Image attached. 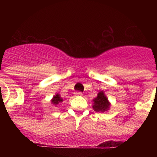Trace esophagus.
<instances>
[{
	"instance_id": "1",
	"label": "esophagus",
	"mask_w": 157,
	"mask_h": 157,
	"mask_svg": "<svg viewBox=\"0 0 157 157\" xmlns=\"http://www.w3.org/2000/svg\"><path fill=\"white\" fill-rule=\"evenodd\" d=\"M75 96H82V92H75Z\"/></svg>"
}]
</instances>
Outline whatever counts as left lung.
<instances>
[{
  "mask_svg": "<svg viewBox=\"0 0 157 157\" xmlns=\"http://www.w3.org/2000/svg\"><path fill=\"white\" fill-rule=\"evenodd\" d=\"M93 101H94L93 108L96 112H104L108 110L109 109V106H110V104L105 97L104 92H100L98 94V97L94 98Z\"/></svg>",
  "mask_w": 157,
  "mask_h": 157,
  "instance_id": "1",
  "label": "left lung"
}]
</instances>
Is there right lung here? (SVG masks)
I'll return each instance as SVG.
<instances>
[{
  "instance_id": "1",
  "label": "right lung",
  "mask_w": 157,
  "mask_h": 157,
  "mask_svg": "<svg viewBox=\"0 0 157 157\" xmlns=\"http://www.w3.org/2000/svg\"><path fill=\"white\" fill-rule=\"evenodd\" d=\"M63 101V99H62L60 97H59V94H56V96H54L53 98H52V103L53 104V105H58L59 103H60V102H62Z\"/></svg>"
}]
</instances>
